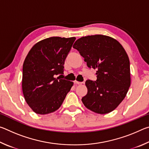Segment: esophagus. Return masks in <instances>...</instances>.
Masks as SVG:
<instances>
[{"mask_svg": "<svg viewBox=\"0 0 149 149\" xmlns=\"http://www.w3.org/2000/svg\"><path fill=\"white\" fill-rule=\"evenodd\" d=\"M74 84H76V85H81L83 83L82 82H79V81H74Z\"/></svg>", "mask_w": 149, "mask_h": 149, "instance_id": "34e87169", "label": "esophagus"}]
</instances>
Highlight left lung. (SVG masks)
Listing matches in <instances>:
<instances>
[{"label":"left lung","mask_w":149,"mask_h":149,"mask_svg":"<svg viewBox=\"0 0 149 149\" xmlns=\"http://www.w3.org/2000/svg\"><path fill=\"white\" fill-rule=\"evenodd\" d=\"M89 68L97 70V79L85 81L87 95L82 102L88 109L104 114L117 108L131 84L130 60L119 42L102 35H89L73 45Z\"/></svg>","instance_id":"left-lung-1"}]
</instances>
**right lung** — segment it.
<instances>
[{
    "label": "right lung",
    "instance_id": "add662e5",
    "mask_svg": "<svg viewBox=\"0 0 149 149\" xmlns=\"http://www.w3.org/2000/svg\"><path fill=\"white\" fill-rule=\"evenodd\" d=\"M75 37H52L35 44L23 64L22 91L27 104L39 114H47L62 105L74 83L56 77L64 74V64Z\"/></svg>",
    "mask_w": 149,
    "mask_h": 149
}]
</instances>
